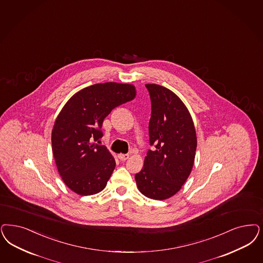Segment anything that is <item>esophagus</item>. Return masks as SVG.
<instances>
[{
    "label": "esophagus",
    "mask_w": 263,
    "mask_h": 263,
    "mask_svg": "<svg viewBox=\"0 0 263 263\" xmlns=\"http://www.w3.org/2000/svg\"><path fill=\"white\" fill-rule=\"evenodd\" d=\"M118 158L121 160V161H125L128 158H129V154H118Z\"/></svg>",
    "instance_id": "34e87169"
}]
</instances>
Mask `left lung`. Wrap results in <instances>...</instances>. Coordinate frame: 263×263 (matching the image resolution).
<instances>
[{
    "mask_svg": "<svg viewBox=\"0 0 263 263\" xmlns=\"http://www.w3.org/2000/svg\"><path fill=\"white\" fill-rule=\"evenodd\" d=\"M152 102L149 145L143 169L135 175L139 191L155 200L170 198L191 174L197 139L191 114L168 88L145 84Z\"/></svg>",
    "mask_w": 263,
    "mask_h": 263,
    "instance_id": "1",
    "label": "left lung"
}]
</instances>
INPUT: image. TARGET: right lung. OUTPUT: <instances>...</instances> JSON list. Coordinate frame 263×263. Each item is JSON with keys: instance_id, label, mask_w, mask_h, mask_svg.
<instances>
[{"instance_id": "right-lung-1", "label": "right lung", "mask_w": 263, "mask_h": 263, "mask_svg": "<svg viewBox=\"0 0 263 263\" xmlns=\"http://www.w3.org/2000/svg\"><path fill=\"white\" fill-rule=\"evenodd\" d=\"M135 96L132 84L97 83L76 93L61 109L52 129V153L58 172L71 191L92 195L106 187L116 161L105 145L94 142L103 137L105 118Z\"/></svg>"}]
</instances>
